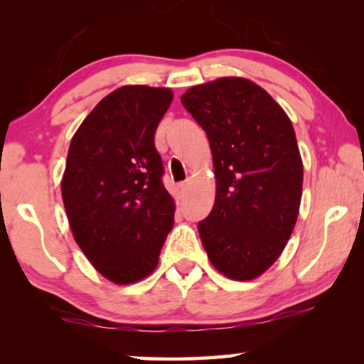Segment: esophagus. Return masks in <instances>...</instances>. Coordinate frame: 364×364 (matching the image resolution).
Listing matches in <instances>:
<instances>
[{
    "label": "esophagus",
    "mask_w": 364,
    "mask_h": 364,
    "mask_svg": "<svg viewBox=\"0 0 364 364\" xmlns=\"http://www.w3.org/2000/svg\"><path fill=\"white\" fill-rule=\"evenodd\" d=\"M176 191H177L178 196H182V193L187 191V182H178V183H176Z\"/></svg>",
    "instance_id": "34e87169"
}]
</instances>
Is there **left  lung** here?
I'll use <instances>...</instances> for the list:
<instances>
[{
	"instance_id": "1",
	"label": "left lung",
	"mask_w": 364,
	"mask_h": 364,
	"mask_svg": "<svg viewBox=\"0 0 364 364\" xmlns=\"http://www.w3.org/2000/svg\"><path fill=\"white\" fill-rule=\"evenodd\" d=\"M205 131L217 178L212 212L198 222L212 265L253 280L280 257L296 223L303 164L285 111L242 77L193 86L181 97Z\"/></svg>"
}]
</instances>
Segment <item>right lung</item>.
<instances>
[{
  "instance_id": "1",
  "label": "right lung",
  "mask_w": 364,
  "mask_h": 364,
  "mask_svg": "<svg viewBox=\"0 0 364 364\" xmlns=\"http://www.w3.org/2000/svg\"><path fill=\"white\" fill-rule=\"evenodd\" d=\"M171 89L124 86L92 109L74 134L61 182L74 240L117 285L157 267L173 225L172 197L154 136Z\"/></svg>"
}]
</instances>
